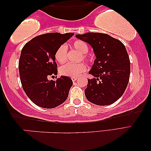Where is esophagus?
<instances>
[{"label":"esophagus","instance_id":"1","mask_svg":"<svg viewBox=\"0 0 151 151\" xmlns=\"http://www.w3.org/2000/svg\"><path fill=\"white\" fill-rule=\"evenodd\" d=\"M77 79H78V78H76V77H72L71 78V80H72V81H73V82L76 81V80H77Z\"/></svg>","mask_w":151,"mask_h":151}]
</instances>
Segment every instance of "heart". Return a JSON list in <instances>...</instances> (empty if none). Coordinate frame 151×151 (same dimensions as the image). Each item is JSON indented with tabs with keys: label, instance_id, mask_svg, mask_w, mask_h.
Instances as JSON below:
<instances>
[{
	"label": "heart",
	"instance_id": "heart-1",
	"mask_svg": "<svg viewBox=\"0 0 151 151\" xmlns=\"http://www.w3.org/2000/svg\"><path fill=\"white\" fill-rule=\"evenodd\" d=\"M73 47L76 50L82 53L80 57L79 61L82 60L88 61L89 58L87 55L88 51V45L83 40H78L73 43ZM55 59L60 63H63L67 60V47L65 45H62L55 51L54 55ZM60 73L63 76L69 77H78L86 71V66L84 63H80L78 64L67 63L60 67Z\"/></svg>",
	"mask_w": 151,
	"mask_h": 151
}]
</instances>
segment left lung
Here are the masks:
<instances>
[{
    "label": "left lung",
    "instance_id": "obj_1",
    "mask_svg": "<svg viewBox=\"0 0 151 151\" xmlns=\"http://www.w3.org/2000/svg\"><path fill=\"white\" fill-rule=\"evenodd\" d=\"M76 37L91 45L96 55L88 72L94 78L88 79L84 90L86 99L99 106L113 104L124 94L129 81L130 59L125 46L102 33L88 32Z\"/></svg>",
    "mask_w": 151,
    "mask_h": 151
}]
</instances>
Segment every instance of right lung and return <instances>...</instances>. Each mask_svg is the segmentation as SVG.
I'll return each instance as SVG.
<instances>
[{
  "label": "right lung",
  "mask_w": 151,
  "mask_h": 151,
  "mask_svg": "<svg viewBox=\"0 0 151 151\" xmlns=\"http://www.w3.org/2000/svg\"><path fill=\"white\" fill-rule=\"evenodd\" d=\"M74 35L49 33L34 37L22 49L18 63L20 82L29 98L37 106L55 108L67 100L73 82L61 76L56 81L49 80L58 74L55 52Z\"/></svg>",
  "instance_id": "obj_1"
}]
</instances>
